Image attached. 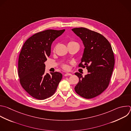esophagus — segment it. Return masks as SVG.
I'll return each instance as SVG.
<instances>
[{"label":"esophagus","mask_w":131,"mask_h":131,"mask_svg":"<svg viewBox=\"0 0 131 131\" xmlns=\"http://www.w3.org/2000/svg\"><path fill=\"white\" fill-rule=\"evenodd\" d=\"M72 74L71 73H65L64 74V76L66 77V76H68V75H71Z\"/></svg>","instance_id":"34e87169"}]
</instances>
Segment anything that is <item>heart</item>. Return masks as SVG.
I'll return each mask as SVG.
<instances>
[{"instance_id": "obj_1", "label": "heart", "mask_w": 131, "mask_h": 131, "mask_svg": "<svg viewBox=\"0 0 131 131\" xmlns=\"http://www.w3.org/2000/svg\"><path fill=\"white\" fill-rule=\"evenodd\" d=\"M69 45H77V46H79V43H78L77 42H76V41H73V40H70V41H69L68 42V46H69ZM54 50H55V48H54V49H53V51H54ZM62 67L63 69H64V70H67L69 69V66H68V65L67 64H63L62 66Z\"/></svg>"}]
</instances>
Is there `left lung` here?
I'll list each match as a JSON object with an SVG mask.
<instances>
[{
	"label": "left lung",
	"mask_w": 131,
	"mask_h": 131,
	"mask_svg": "<svg viewBox=\"0 0 131 131\" xmlns=\"http://www.w3.org/2000/svg\"><path fill=\"white\" fill-rule=\"evenodd\" d=\"M72 31L80 37L85 47L79 67L88 70L84 77L75 73L79 82L74 90L81 97L92 99L102 93L110 84L115 64L114 52L110 42L101 34L82 27Z\"/></svg>",
	"instance_id": "left-lung-1"
}]
</instances>
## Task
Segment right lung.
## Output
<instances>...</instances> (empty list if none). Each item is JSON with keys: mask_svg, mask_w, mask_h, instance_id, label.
Here are the masks:
<instances>
[{"mask_svg": "<svg viewBox=\"0 0 131 131\" xmlns=\"http://www.w3.org/2000/svg\"><path fill=\"white\" fill-rule=\"evenodd\" d=\"M65 31L47 30L29 37L19 53L18 73L23 88L32 97L44 100L56 92L62 78L59 72L45 74V62L50 55L52 42Z\"/></svg>", "mask_w": 131, "mask_h": 131, "instance_id": "right-lung-1", "label": "right lung"}]
</instances>
